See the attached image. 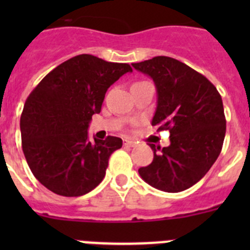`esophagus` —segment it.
Wrapping results in <instances>:
<instances>
[{"label": "esophagus", "mask_w": 250, "mask_h": 250, "mask_svg": "<svg viewBox=\"0 0 250 250\" xmlns=\"http://www.w3.org/2000/svg\"><path fill=\"white\" fill-rule=\"evenodd\" d=\"M124 145L132 147V146H135V145H136V141L130 140V139H124Z\"/></svg>", "instance_id": "1"}]
</instances>
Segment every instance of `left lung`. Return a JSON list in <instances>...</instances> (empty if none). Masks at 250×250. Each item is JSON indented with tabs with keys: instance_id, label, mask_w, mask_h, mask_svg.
Wrapping results in <instances>:
<instances>
[{
	"instance_id": "1",
	"label": "left lung",
	"mask_w": 250,
	"mask_h": 250,
	"mask_svg": "<svg viewBox=\"0 0 250 250\" xmlns=\"http://www.w3.org/2000/svg\"><path fill=\"white\" fill-rule=\"evenodd\" d=\"M132 67L155 83L158 105L151 125L170 132L169 146L149 144L154 159L139 174L159 190L189 189L222 151L227 129L222 96L207 77L171 57H152Z\"/></svg>"
}]
</instances>
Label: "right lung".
<instances>
[{"label": "right lung", "instance_id": "obj_1", "mask_svg": "<svg viewBox=\"0 0 250 250\" xmlns=\"http://www.w3.org/2000/svg\"><path fill=\"white\" fill-rule=\"evenodd\" d=\"M127 63L92 55L67 60L43 77L26 100L20 120L22 150L35 178L52 193L81 196L103 182L109 158L123 140H87L92 115Z\"/></svg>", "mask_w": 250, "mask_h": 250}]
</instances>
